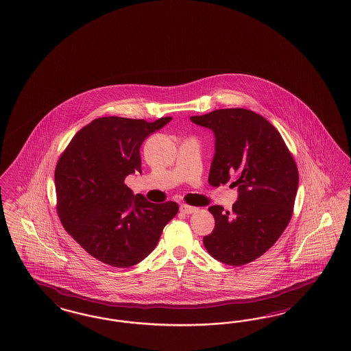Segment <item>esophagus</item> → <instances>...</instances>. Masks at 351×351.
Listing matches in <instances>:
<instances>
[{"mask_svg": "<svg viewBox=\"0 0 351 351\" xmlns=\"http://www.w3.org/2000/svg\"><path fill=\"white\" fill-rule=\"evenodd\" d=\"M180 209H181L182 213H184V215H193V213H195V212L197 210V208L190 206V205H187V204H181Z\"/></svg>", "mask_w": 351, "mask_h": 351, "instance_id": "esophagus-1", "label": "esophagus"}]
</instances>
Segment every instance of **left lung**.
<instances>
[{
  "label": "left lung",
  "mask_w": 351,
  "mask_h": 351,
  "mask_svg": "<svg viewBox=\"0 0 351 351\" xmlns=\"http://www.w3.org/2000/svg\"><path fill=\"white\" fill-rule=\"evenodd\" d=\"M215 138L209 183L232 180L238 200L232 212L213 205V232L204 237L217 261L241 266L261 257L280 238L293 213L298 170L280 133L265 117L244 108L215 110L190 117Z\"/></svg>",
  "instance_id": "8db88e82"
}]
</instances>
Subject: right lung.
<instances>
[{
  "instance_id": "1",
  "label": "right lung",
  "mask_w": 351,
  "mask_h": 351,
  "mask_svg": "<svg viewBox=\"0 0 351 351\" xmlns=\"http://www.w3.org/2000/svg\"><path fill=\"white\" fill-rule=\"evenodd\" d=\"M171 117L154 123L99 117L72 138L56 168L57 209L68 234L94 258L130 267L158 245L178 204L149 203L125 184L141 169L139 148Z\"/></svg>"
}]
</instances>
